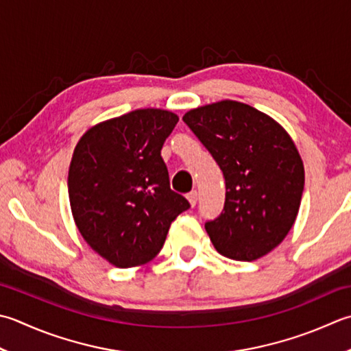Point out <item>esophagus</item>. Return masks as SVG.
I'll return each instance as SVG.
<instances>
[{"label": "esophagus", "mask_w": 351, "mask_h": 351, "mask_svg": "<svg viewBox=\"0 0 351 351\" xmlns=\"http://www.w3.org/2000/svg\"><path fill=\"white\" fill-rule=\"evenodd\" d=\"M187 199H189V202L193 205H196V202H197V191L196 190H193V191H190V193L187 195Z\"/></svg>", "instance_id": "esophagus-1"}]
</instances>
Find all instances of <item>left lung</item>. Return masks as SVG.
Returning a JSON list of instances; mask_svg holds the SVG:
<instances>
[{
    "label": "left lung",
    "mask_w": 351,
    "mask_h": 351,
    "mask_svg": "<svg viewBox=\"0 0 351 351\" xmlns=\"http://www.w3.org/2000/svg\"><path fill=\"white\" fill-rule=\"evenodd\" d=\"M225 178L221 215L205 230L222 256L252 262L291 231L304 190V167L291 136L271 117L223 100L182 117Z\"/></svg>",
    "instance_id": "8db88e82"
}]
</instances>
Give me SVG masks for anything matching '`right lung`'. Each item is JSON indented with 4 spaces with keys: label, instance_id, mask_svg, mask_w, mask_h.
<instances>
[{
    "label": "right lung",
    "instance_id": "add662e5",
    "mask_svg": "<svg viewBox=\"0 0 351 351\" xmlns=\"http://www.w3.org/2000/svg\"><path fill=\"white\" fill-rule=\"evenodd\" d=\"M162 109H136L82 136L68 171L75 225L117 267L144 265L161 251L170 223L190 208L170 189L162 144L178 123Z\"/></svg>",
    "mask_w": 351,
    "mask_h": 351
}]
</instances>
